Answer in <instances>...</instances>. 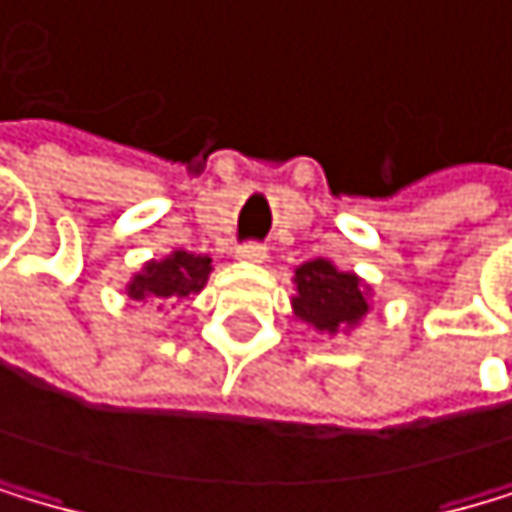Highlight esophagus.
Returning a JSON list of instances; mask_svg holds the SVG:
<instances>
[{"label":"esophagus","mask_w":512,"mask_h":512,"mask_svg":"<svg viewBox=\"0 0 512 512\" xmlns=\"http://www.w3.org/2000/svg\"><path fill=\"white\" fill-rule=\"evenodd\" d=\"M235 258H239L242 264H264L267 261V248L258 245V242H248V245H239Z\"/></svg>","instance_id":"obj_1"}]
</instances>
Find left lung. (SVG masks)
I'll return each instance as SVG.
<instances>
[{
  "instance_id": "1",
  "label": "left lung",
  "mask_w": 512,
  "mask_h": 512,
  "mask_svg": "<svg viewBox=\"0 0 512 512\" xmlns=\"http://www.w3.org/2000/svg\"><path fill=\"white\" fill-rule=\"evenodd\" d=\"M292 314L321 333H349L371 311V286L352 270H340L327 258L295 267Z\"/></svg>"
}]
</instances>
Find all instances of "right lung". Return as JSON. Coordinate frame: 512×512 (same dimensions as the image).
Segmentation results:
<instances>
[{
	"instance_id": "right-lung-1",
	"label": "right lung",
	"mask_w": 512,
	"mask_h": 512,
	"mask_svg": "<svg viewBox=\"0 0 512 512\" xmlns=\"http://www.w3.org/2000/svg\"><path fill=\"white\" fill-rule=\"evenodd\" d=\"M210 258L207 254H191V251H169L160 261H147L135 277L128 280L125 292L128 299L144 302V305H179L191 295H198L207 286L210 277Z\"/></svg>"
}]
</instances>
